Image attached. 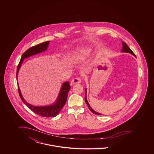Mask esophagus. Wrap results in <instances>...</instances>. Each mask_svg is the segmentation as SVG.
Masks as SVG:
<instances>
[{
    "label": "esophagus",
    "mask_w": 154,
    "mask_h": 154,
    "mask_svg": "<svg viewBox=\"0 0 154 154\" xmlns=\"http://www.w3.org/2000/svg\"><path fill=\"white\" fill-rule=\"evenodd\" d=\"M81 83V79L79 77H75L74 79H72L70 82V85H73L75 84Z\"/></svg>",
    "instance_id": "obj_1"
}]
</instances>
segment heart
<instances>
[{"mask_svg": "<svg viewBox=\"0 0 154 154\" xmlns=\"http://www.w3.org/2000/svg\"><path fill=\"white\" fill-rule=\"evenodd\" d=\"M92 48L90 47H84L77 49L72 55V59L78 61L82 60L88 57L92 53Z\"/></svg>", "mask_w": 154, "mask_h": 154, "instance_id": "heart-1", "label": "heart"}]
</instances>
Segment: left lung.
Masks as SVG:
<instances>
[{"mask_svg": "<svg viewBox=\"0 0 154 154\" xmlns=\"http://www.w3.org/2000/svg\"><path fill=\"white\" fill-rule=\"evenodd\" d=\"M122 50H121V51L123 52H128V53H130V54H131V55H134V56H135V55L134 54V52L131 50V48H130L128 46V45H126V43H125V42L122 41ZM85 92H86V96H85V102H86V103L87 104V105L88 106V107H89V109H90L91 112H93V113L95 114V115H102V114H100V113H98V112L95 111L93 109H92V108L90 107V106L89 103H88V100H87V98H86V93H87V90H86V89L85 90Z\"/></svg>", "mask_w": 154, "mask_h": 154, "instance_id": "1", "label": "left lung"}]
</instances>
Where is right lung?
<instances>
[{
    "label": "right lung",
    "mask_w": 154,
    "mask_h": 154,
    "mask_svg": "<svg viewBox=\"0 0 154 154\" xmlns=\"http://www.w3.org/2000/svg\"><path fill=\"white\" fill-rule=\"evenodd\" d=\"M49 43L50 41H47V42H43L41 44H38L35 46L29 48L22 55L21 60L20 61L19 65L17 66V72H16V79H17V82H18L17 75L19 73V69L23 62V59L34 55H36L38 53L46 51L48 48ZM17 86H18V90H19L20 97L23 102V103L33 112L35 113L36 114H37L41 116L45 117H53L56 116L59 114V113L60 112L61 110L65 105V103L66 102L67 97H68V92L70 89L69 82L68 81L65 82L61 86L60 92L59 94V96L55 103L52 104L51 105L46 106H34L25 101V100L23 99V97L21 93L19 84L17 85Z\"/></svg>",
    "instance_id": "obj_1"
}]
</instances>
